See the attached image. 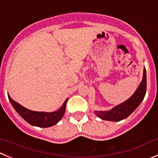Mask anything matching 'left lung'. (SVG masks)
Listing matches in <instances>:
<instances>
[{
	"label": "left lung",
	"instance_id": "left-lung-1",
	"mask_svg": "<svg viewBox=\"0 0 158 158\" xmlns=\"http://www.w3.org/2000/svg\"><path fill=\"white\" fill-rule=\"evenodd\" d=\"M146 91H147V74L144 67L142 82H140L139 87L137 88L135 92L130 98L119 105L115 106L108 111H102V110L95 111V114L103 120L112 121V122L123 120L129 117L140 104L145 97Z\"/></svg>",
	"mask_w": 158,
	"mask_h": 158
}]
</instances>
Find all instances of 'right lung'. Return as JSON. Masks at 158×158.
Returning a JSON list of instances; mask_svg holds the SVG:
<instances>
[{"instance_id":"add662e5","label":"right lung","mask_w":158,"mask_h":158,"mask_svg":"<svg viewBox=\"0 0 158 158\" xmlns=\"http://www.w3.org/2000/svg\"><path fill=\"white\" fill-rule=\"evenodd\" d=\"M8 99L16 111L24 120H26L28 123L32 126L42 128H47L54 126L62 118L64 111H65L66 103L68 101V99H66L61 108L57 111L40 112V111H33V110H29V109L23 107L17 102L13 101L10 97V96H8Z\"/></svg>"}]
</instances>
